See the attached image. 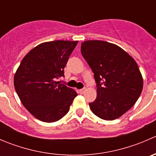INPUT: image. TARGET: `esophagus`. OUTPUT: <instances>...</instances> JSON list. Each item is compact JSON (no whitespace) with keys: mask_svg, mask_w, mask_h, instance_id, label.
I'll use <instances>...</instances> for the list:
<instances>
[{"mask_svg":"<svg viewBox=\"0 0 156 156\" xmlns=\"http://www.w3.org/2000/svg\"><path fill=\"white\" fill-rule=\"evenodd\" d=\"M85 90H86V88H83V89L79 90V93L81 94H83L84 92H85Z\"/></svg>","mask_w":156,"mask_h":156,"instance_id":"1","label":"esophagus"}]
</instances>
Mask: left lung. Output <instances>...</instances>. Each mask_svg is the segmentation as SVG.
Returning a JSON list of instances; mask_svg holds the SVG:
<instances>
[{
  "label": "left lung",
  "instance_id": "1",
  "mask_svg": "<svg viewBox=\"0 0 156 156\" xmlns=\"http://www.w3.org/2000/svg\"><path fill=\"white\" fill-rule=\"evenodd\" d=\"M81 52L97 83V98L89 103L91 111L103 120L121 117L142 92L144 81L136 62L120 47L103 41H86Z\"/></svg>",
  "mask_w": 156,
  "mask_h": 156
}]
</instances>
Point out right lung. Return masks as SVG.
Returning <instances> with one entry per match:
<instances>
[{"mask_svg":"<svg viewBox=\"0 0 156 156\" xmlns=\"http://www.w3.org/2000/svg\"><path fill=\"white\" fill-rule=\"evenodd\" d=\"M78 41L44 42L30 50L14 75V87L26 109L44 122L59 121L68 113L78 94L57 81Z\"/></svg>","mask_w":156,"mask_h":156,"instance_id":"obj_1","label":"right lung"}]
</instances>
